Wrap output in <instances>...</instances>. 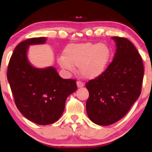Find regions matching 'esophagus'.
<instances>
[{
	"label": "esophagus",
	"mask_w": 152,
	"mask_h": 152,
	"mask_svg": "<svg viewBox=\"0 0 152 152\" xmlns=\"http://www.w3.org/2000/svg\"><path fill=\"white\" fill-rule=\"evenodd\" d=\"M77 86H78V88H81V87H83V86H84V83H83V82H81V81H77Z\"/></svg>",
	"instance_id": "esophagus-1"
}]
</instances>
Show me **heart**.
Listing matches in <instances>:
<instances>
[{
  "instance_id": "b5f03b06",
  "label": "heart",
  "mask_w": 152,
  "mask_h": 152,
  "mask_svg": "<svg viewBox=\"0 0 152 152\" xmlns=\"http://www.w3.org/2000/svg\"><path fill=\"white\" fill-rule=\"evenodd\" d=\"M111 56V48L105 43H75L66 47L64 56L59 57L58 63L71 72L74 71V66L79 67L82 76L92 79L105 72Z\"/></svg>"
}]
</instances>
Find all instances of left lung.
I'll return each instance as SVG.
<instances>
[{
  "mask_svg": "<svg viewBox=\"0 0 152 152\" xmlns=\"http://www.w3.org/2000/svg\"><path fill=\"white\" fill-rule=\"evenodd\" d=\"M116 50L105 72L86 83L89 92L86 111L91 121L101 126L118 121L141 94L144 65L140 54L126 38L115 36Z\"/></svg>",
  "mask_w": 152,
  "mask_h": 152,
  "instance_id": "obj_1",
  "label": "left lung"
}]
</instances>
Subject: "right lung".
Listing matches in <instances>:
<instances>
[{"instance_id": "add662e5", "label": "right lung", "mask_w": 152, "mask_h": 152, "mask_svg": "<svg viewBox=\"0 0 152 152\" xmlns=\"http://www.w3.org/2000/svg\"><path fill=\"white\" fill-rule=\"evenodd\" d=\"M46 41V37H39L20 42L10 57L7 72L18 109L26 118L40 125L58 120L67 97L77 89L76 80L64 79L55 68L37 69L31 65L27 58L28 46Z\"/></svg>"}]
</instances>
